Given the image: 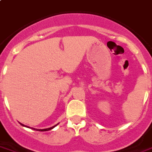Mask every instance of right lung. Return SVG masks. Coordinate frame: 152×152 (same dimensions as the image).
Wrapping results in <instances>:
<instances>
[{"label": "right lung", "mask_w": 152, "mask_h": 152, "mask_svg": "<svg viewBox=\"0 0 152 152\" xmlns=\"http://www.w3.org/2000/svg\"><path fill=\"white\" fill-rule=\"evenodd\" d=\"M20 124H21V123H20ZM21 125L23 126V127H28V126L24 125L23 124H21ZM56 125H58V124H57ZM56 125L53 126V127H49V128H45V129H36V128H34V127H31V129H32V130H35V131H49V130H52V128H54V127H56ZM29 128H31V127H29Z\"/></svg>", "instance_id": "add662e5"}]
</instances>
